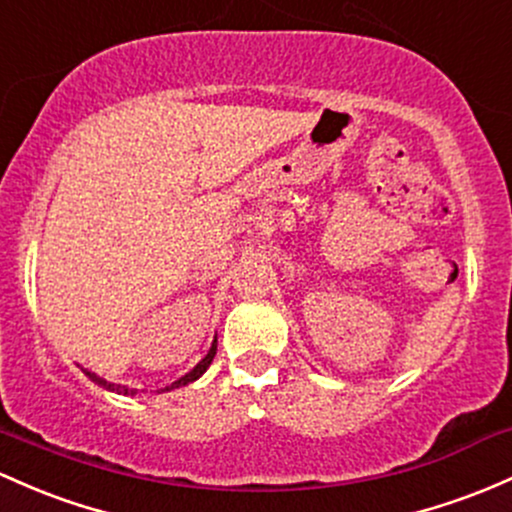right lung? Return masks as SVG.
<instances>
[{"mask_svg":"<svg viewBox=\"0 0 512 512\" xmlns=\"http://www.w3.org/2000/svg\"><path fill=\"white\" fill-rule=\"evenodd\" d=\"M216 338H213V342H211V347H209V352H206V357L201 359L199 364H196V367L192 369V372H187L184 376H179L177 381H172L170 386H165V389H157V393H165V391H172V389H179V386H187V384H192V381H196L199 379L201 374L206 372V369L211 367V362H213V357H216ZM84 374L89 376V379L94 381V384H99L101 389H106V391H114V393H121V396H136V389H128V386H116V384H111V381H106V379H101V376H97L94 372H89V369H82Z\"/></svg>","mask_w":512,"mask_h":512,"instance_id":"right-lung-1","label":"right lung"}]
</instances>
